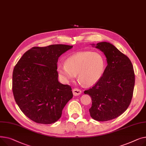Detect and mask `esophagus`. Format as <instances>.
<instances>
[{"instance_id": "34e87169", "label": "esophagus", "mask_w": 146, "mask_h": 146, "mask_svg": "<svg viewBox=\"0 0 146 146\" xmlns=\"http://www.w3.org/2000/svg\"><path fill=\"white\" fill-rule=\"evenodd\" d=\"M73 92V94L74 96H79L81 94V91L78 88H74L72 90Z\"/></svg>"}]
</instances>
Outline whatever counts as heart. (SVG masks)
Segmentation results:
<instances>
[{
	"instance_id": "heart-1",
	"label": "heart",
	"mask_w": 146,
	"mask_h": 146,
	"mask_svg": "<svg viewBox=\"0 0 146 146\" xmlns=\"http://www.w3.org/2000/svg\"><path fill=\"white\" fill-rule=\"evenodd\" d=\"M106 69L105 59L101 54L91 51L76 53L68 57L65 64L59 63L56 70L59 78L66 83L76 75L80 84L92 86L101 79Z\"/></svg>"
}]
</instances>
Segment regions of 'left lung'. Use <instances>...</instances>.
I'll return each mask as SVG.
<instances>
[{
  "label": "left lung",
  "mask_w": 146,
  "mask_h": 146,
  "mask_svg": "<svg viewBox=\"0 0 146 146\" xmlns=\"http://www.w3.org/2000/svg\"><path fill=\"white\" fill-rule=\"evenodd\" d=\"M91 45L104 53L107 66L99 82L84 94L92 100L91 117L106 121L121 115L130 104L135 83L133 66L130 59L110 43Z\"/></svg>",
  "instance_id": "left-lung-1"
}]
</instances>
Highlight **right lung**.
Listing matches in <instances>:
<instances>
[{
  "mask_svg": "<svg viewBox=\"0 0 146 146\" xmlns=\"http://www.w3.org/2000/svg\"><path fill=\"white\" fill-rule=\"evenodd\" d=\"M73 46L33 47L15 65L12 75L15 100L23 114L39 124L54 123L73 97L71 87L58 81L59 57Z\"/></svg>",
  "mask_w": 146,
  "mask_h": 146,
  "instance_id": "1",
  "label": "right lung"
}]
</instances>
